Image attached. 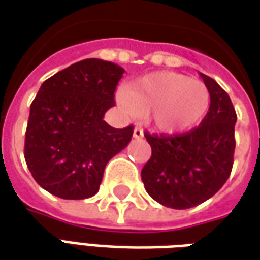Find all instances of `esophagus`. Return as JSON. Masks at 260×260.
Listing matches in <instances>:
<instances>
[{"label": "esophagus", "instance_id": "34e87169", "mask_svg": "<svg viewBox=\"0 0 260 260\" xmlns=\"http://www.w3.org/2000/svg\"><path fill=\"white\" fill-rule=\"evenodd\" d=\"M144 136V133H143V130H141L140 127H136L133 132V137L134 139H141Z\"/></svg>", "mask_w": 260, "mask_h": 260}]
</instances>
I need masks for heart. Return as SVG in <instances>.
Returning <instances> with one entry per match:
<instances>
[{
	"mask_svg": "<svg viewBox=\"0 0 260 260\" xmlns=\"http://www.w3.org/2000/svg\"><path fill=\"white\" fill-rule=\"evenodd\" d=\"M119 103L132 116H146L158 132L184 133L197 127L208 113L211 94L207 85L175 72H155L134 80Z\"/></svg>",
	"mask_w": 260,
	"mask_h": 260,
	"instance_id": "heart-1",
	"label": "heart"
}]
</instances>
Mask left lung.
Here are the masks:
<instances>
[{"mask_svg":"<svg viewBox=\"0 0 260 260\" xmlns=\"http://www.w3.org/2000/svg\"><path fill=\"white\" fill-rule=\"evenodd\" d=\"M200 75L211 94L201 124L182 134H144L151 157L141 170V180L148 195L168 208H192L209 200L234 166L235 109L214 79Z\"/></svg>","mask_w":260,"mask_h":260,"instance_id":"left-lung-1","label":"left lung"}]
</instances>
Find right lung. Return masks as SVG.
<instances>
[{
	"mask_svg": "<svg viewBox=\"0 0 260 260\" xmlns=\"http://www.w3.org/2000/svg\"><path fill=\"white\" fill-rule=\"evenodd\" d=\"M124 69L85 59L46 79L29 112L25 161L34 180L55 197L85 200L99 191L105 167L132 140L133 126L103 120L114 106Z\"/></svg>",
	"mask_w": 260,
	"mask_h": 260,
	"instance_id": "obj_1",
	"label": "right lung"
}]
</instances>
